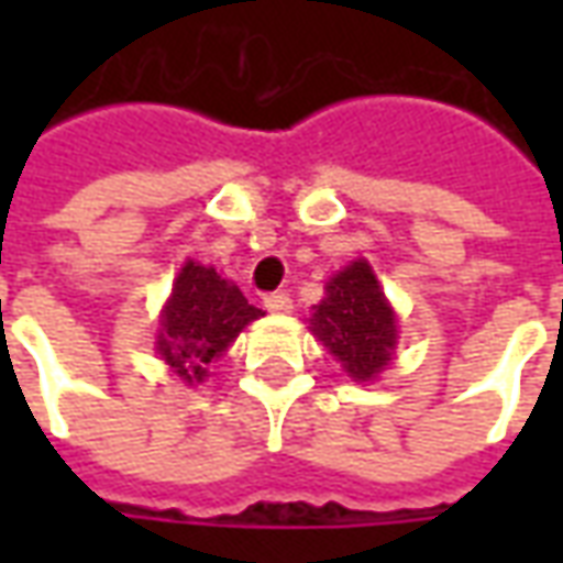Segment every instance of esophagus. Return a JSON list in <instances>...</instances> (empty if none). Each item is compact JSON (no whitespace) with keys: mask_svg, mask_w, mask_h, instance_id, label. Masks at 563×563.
I'll return each mask as SVG.
<instances>
[{"mask_svg":"<svg viewBox=\"0 0 563 563\" xmlns=\"http://www.w3.org/2000/svg\"><path fill=\"white\" fill-rule=\"evenodd\" d=\"M265 307H268L271 313H289L292 310V298L286 292H271L265 295Z\"/></svg>","mask_w":563,"mask_h":563,"instance_id":"obj_1","label":"esophagus"}]
</instances>
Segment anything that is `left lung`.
I'll return each mask as SVG.
<instances>
[{
    "mask_svg": "<svg viewBox=\"0 0 563 563\" xmlns=\"http://www.w3.org/2000/svg\"><path fill=\"white\" fill-rule=\"evenodd\" d=\"M310 329L353 379H374L389 365L395 350V313L379 292V283L367 262H353L334 274L325 298L317 305Z\"/></svg>",
    "mask_w": 563,
    "mask_h": 563,
    "instance_id": "left-lung-1",
    "label": "left lung"
}]
</instances>
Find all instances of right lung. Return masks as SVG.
Instances as JSON below:
<instances>
[{
	"instance_id": "1",
	"label": "right lung",
	"mask_w": 563,
	"mask_h": 563,
	"mask_svg": "<svg viewBox=\"0 0 563 563\" xmlns=\"http://www.w3.org/2000/svg\"><path fill=\"white\" fill-rule=\"evenodd\" d=\"M258 317L262 310L250 305L238 286L222 280L213 268L186 262L162 313L156 346L177 377L198 383L208 374L205 365L225 353L238 331Z\"/></svg>"
}]
</instances>
